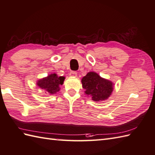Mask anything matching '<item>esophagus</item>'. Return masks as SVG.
<instances>
[{
    "instance_id": "1",
    "label": "esophagus",
    "mask_w": 155,
    "mask_h": 155,
    "mask_svg": "<svg viewBox=\"0 0 155 155\" xmlns=\"http://www.w3.org/2000/svg\"><path fill=\"white\" fill-rule=\"evenodd\" d=\"M70 75L71 77H76L77 76V72L76 71H71L70 73Z\"/></svg>"
}]
</instances>
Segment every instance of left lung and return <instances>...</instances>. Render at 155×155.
I'll use <instances>...</instances> for the list:
<instances>
[{
  "instance_id": "1",
  "label": "left lung",
  "mask_w": 155,
  "mask_h": 155,
  "mask_svg": "<svg viewBox=\"0 0 155 155\" xmlns=\"http://www.w3.org/2000/svg\"><path fill=\"white\" fill-rule=\"evenodd\" d=\"M83 88L85 93L92 97L95 101L107 99L111 95L113 84L107 80L102 78L95 72H89L82 78Z\"/></svg>"
}]
</instances>
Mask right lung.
I'll return each mask as SVG.
<instances>
[{"label":"right lung","instance_id":"add662e5","mask_svg":"<svg viewBox=\"0 0 155 155\" xmlns=\"http://www.w3.org/2000/svg\"><path fill=\"white\" fill-rule=\"evenodd\" d=\"M65 78L63 76L58 77L56 74L49 75L48 77L40 80L37 82V85L41 89H45L46 92L54 94L59 91V86L63 84Z\"/></svg>","mask_w":155,"mask_h":155}]
</instances>
